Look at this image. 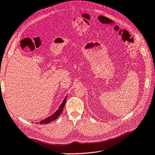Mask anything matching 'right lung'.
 I'll return each instance as SVG.
<instances>
[{
  "label": "right lung",
  "mask_w": 155,
  "mask_h": 155,
  "mask_svg": "<svg viewBox=\"0 0 155 155\" xmlns=\"http://www.w3.org/2000/svg\"><path fill=\"white\" fill-rule=\"evenodd\" d=\"M66 98H67V96L66 98H64V100H63L62 104L61 105L60 107L58 110H57L54 114H52L51 116L47 117V119H45L44 120H42V121H40L39 123L40 124H48L49 123H50L51 121H54V120H55L56 119H57L59 117V116L61 115L62 110H63V108H64V105L66 104Z\"/></svg>",
  "instance_id": "obj_1"
}]
</instances>
